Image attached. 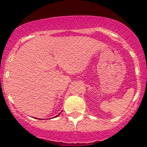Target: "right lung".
<instances>
[{
    "instance_id": "obj_1",
    "label": "right lung",
    "mask_w": 147,
    "mask_h": 147,
    "mask_svg": "<svg viewBox=\"0 0 147 147\" xmlns=\"http://www.w3.org/2000/svg\"><path fill=\"white\" fill-rule=\"evenodd\" d=\"M59 115H60V114H59ZM59 115H57V116H55V117H57V116H59Z\"/></svg>"
}]
</instances>
